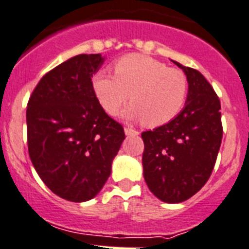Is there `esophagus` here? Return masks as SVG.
Returning a JSON list of instances; mask_svg holds the SVG:
<instances>
[{"label": "esophagus", "instance_id": "obj_1", "mask_svg": "<svg viewBox=\"0 0 249 249\" xmlns=\"http://www.w3.org/2000/svg\"><path fill=\"white\" fill-rule=\"evenodd\" d=\"M124 131H125V135H127V136L139 135V131H136V130L132 129V127H125Z\"/></svg>", "mask_w": 249, "mask_h": 249}]
</instances>
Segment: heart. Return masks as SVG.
Masks as SVG:
<instances>
[{"label":"heart","instance_id":"obj_1","mask_svg":"<svg viewBox=\"0 0 249 249\" xmlns=\"http://www.w3.org/2000/svg\"><path fill=\"white\" fill-rule=\"evenodd\" d=\"M90 85L99 106L110 115L117 113L130 92L132 102L123 109L120 117L143 120L150 127L161 126L177 117L184 108L189 88L184 72L140 54L118 60L114 75L107 70L97 71Z\"/></svg>","mask_w":249,"mask_h":249}]
</instances>
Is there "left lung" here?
<instances>
[{"instance_id":"1","label":"left lung","mask_w":249,"mask_h":249,"mask_svg":"<svg viewBox=\"0 0 249 249\" xmlns=\"http://www.w3.org/2000/svg\"><path fill=\"white\" fill-rule=\"evenodd\" d=\"M173 62L188 80L184 108L172 122L141 134L146 184L169 204L188 200L205 185L222 140L221 104L213 88L198 70Z\"/></svg>"}]
</instances>
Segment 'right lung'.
Instances as JSON below:
<instances>
[{"label":"right lung","instance_id":"1","mask_svg":"<svg viewBox=\"0 0 249 249\" xmlns=\"http://www.w3.org/2000/svg\"><path fill=\"white\" fill-rule=\"evenodd\" d=\"M101 54H81L49 71L28 102V151L46 187L73 203L93 199L125 139L93 94Z\"/></svg>","mask_w":249,"mask_h":249}]
</instances>
